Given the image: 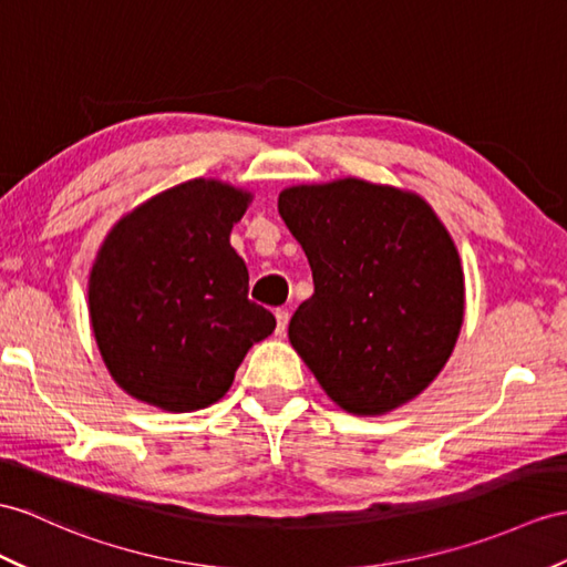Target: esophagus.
I'll return each instance as SVG.
<instances>
[{
	"label": "esophagus",
	"mask_w": 567,
	"mask_h": 567,
	"mask_svg": "<svg viewBox=\"0 0 567 567\" xmlns=\"http://www.w3.org/2000/svg\"><path fill=\"white\" fill-rule=\"evenodd\" d=\"M276 334H284L286 327H288V310H276Z\"/></svg>",
	"instance_id": "esophagus-1"
}]
</instances>
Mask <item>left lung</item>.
Masks as SVG:
<instances>
[{
  "instance_id": "1",
  "label": "left lung",
  "mask_w": 567,
  "mask_h": 567,
  "mask_svg": "<svg viewBox=\"0 0 567 567\" xmlns=\"http://www.w3.org/2000/svg\"><path fill=\"white\" fill-rule=\"evenodd\" d=\"M279 214L315 281L288 324L302 363L353 416L409 404L464 322V269L443 220L416 192L361 177L286 187Z\"/></svg>"
}]
</instances>
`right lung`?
Instances as JSON below:
<instances>
[{"label":"right lung","mask_w":567,"mask_h":567,"mask_svg":"<svg viewBox=\"0 0 567 567\" xmlns=\"http://www.w3.org/2000/svg\"><path fill=\"white\" fill-rule=\"evenodd\" d=\"M255 195L195 177L134 206L89 274V322L103 365L136 402L185 413L216 404L276 320L247 300L230 230Z\"/></svg>","instance_id":"right-lung-1"}]
</instances>
